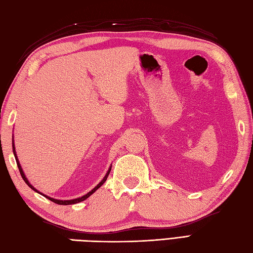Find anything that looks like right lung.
Here are the masks:
<instances>
[{
	"mask_svg": "<svg viewBox=\"0 0 253 253\" xmlns=\"http://www.w3.org/2000/svg\"><path fill=\"white\" fill-rule=\"evenodd\" d=\"M13 152H14V155H15V159H16V163H17V166H18V169H19V171H20V175H21V177H23V179L25 180V182L27 185H28L32 190H35L36 192H38V193H40V195H43V193H41L40 191H38L36 188L32 186L30 182L28 181V179H27V177L25 176V174H24V170H23V169H21V166H20V164H19V161H18V159H17V155H16V151H15V146H14V140H13ZM111 169L112 168H110L109 169V170H107V173H106V175L104 176V178L102 179L98 185H96L92 190H91L90 192H88L87 195H84V196H83V197H80V198H77V199H73V200H57V199H53V198H50V197H47V196H45V195H43V197H45L46 199H49V200H51L52 202H54V203H57V204H62V206H68V204H75V203H78V202H82V201H84V200H85V199L87 198H89L91 195H92V193L95 191V190H98L99 188L104 184L105 182V180H106V178H107V176H109V174H110V171H111Z\"/></svg>",
	"mask_w": 253,
	"mask_h": 253,
	"instance_id": "obj_1",
	"label": "right lung"
}]
</instances>
